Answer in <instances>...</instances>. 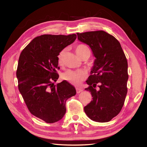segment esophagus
I'll return each instance as SVG.
<instances>
[{
	"mask_svg": "<svg viewBox=\"0 0 147 147\" xmlns=\"http://www.w3.org/2000/svg\"><path fill=\"white\" fill-rule=\"evenodd\" d=\"M82 91H83V90H82V89H80V88H76V91H77V94H79V93H80Z\"/></svg>",
	"mask_w": 147,
	"mask_h": 147,
	"instance_id": "34e87169",
	"label": "esophagus"
}]
</instances>
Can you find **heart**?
Instances as JSON below:
<instances>
[{"instance_id":"obj_1","label":"heart","mask_w":147,"mask_h":147,"mask_svg":"<svg viewBox=\"0 0 147 147\" xmlns=\"http://www.w3.org/2000/svg\"><path fill=\"white\" fill-rule=\"evenodd\" d=\"M75 52L81 59H83L84 57H87L88 58L91 55V51L89 48L86 45H83V44H80V45H78L75 47ZM65 53V50L64 49V50H61L57 55V62L60 65L63 63ZM62 78L64 80L74 84V85L78 86L85 78V74L82 70H68L63 73V75H62Z\"/></svg>"}]
</instances>
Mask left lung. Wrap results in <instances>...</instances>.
Returning <instances> with one entry per match:
<instances>
[{
    "mask_svg": "<svg viewBox=\"0 0 147 147\" xmlns=\"http://www.w3.org/2000/svg\"><path fill=\"white\" fill-rule=\"evenodd\" d=\"M80 41L87 44L96 57L85 90L92 100L84 107L91 119L104 123L120 112L127 92V62L118 40L104 30L77 33ZM97 86L98 90L95 88Z\"/></svg>",
    "mask_w": 147,
    "mask_h": 147,
    "instance_id": "8db88e82",
    "label": "left lung"
}]
</instances>
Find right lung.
Returning a JSON list of instances; mask_svg holds the SVG:
<instances>
[{
    "label": "right lung",
    "instance_id": "add662e5",
    "mask_svg": "<svg viewBox=\"0 0 147 147\" xmlns=\"http://www.w3.org/2000/svg\"><path fill=\"white\" fill-rule=\"evenodd\" d=\"M76 34H45L34 38L21 53L16 77L18 89L29 112L47 123L59 121L66 112L65 102L76 94L75 88L59 78L57 55L72 43Z\"/></svg>",
    "mask_w": 147,
    "mask_h": 147
}]
</instances>
